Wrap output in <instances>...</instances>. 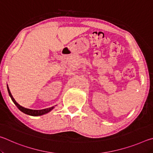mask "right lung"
Returning <instances> with one entry per match:
<instances>
[{"label": "right lung", "instance_id": "obj_1", "mask_svg": "<svg viewBox=\"0 0 153 153\" xmlns=\"http://www.w3.org/2000/svg\"><path fill=\"white\" fill-rule=\"evenodd\" d=\"M7 90H8V92H9V94L10 96V97L11 98V100H13V102H14V104L17 106V107L19 108V109L22 111V112L24 113L25 114H27V115H32V116H40V115H45L46 113H48V112H50V111L53 109L54 107H49L47 108H45V109H41V110H33V109H30V108H25V107H23L22 106L19 105L18 103L15 101V100L14 99V98L13 97V96L11 94V92H10L9 88L8 86H7Z\"/></svg>", "mask_w": 153, "mask_h": 153}]
</instances>
